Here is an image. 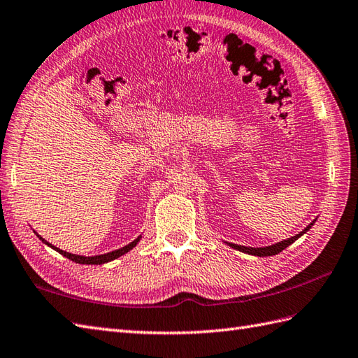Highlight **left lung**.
<instances>
[{
	"mask_svg": "<svg viewBox=\"0 0 358 358\" xmlns=\"http://www.w3.org/2000/svg\"><path fill=\"white\" fill-rule=\"evenodd\" d=\"M314 222H315V220L310 224V226H306L305 230H302L299 235L292 236V238H287V239H284V241H280V243H276V244L268 245V247H257V248H255V247H245V245H238V244H230V243H227V244H229L231 248H236V250H239V252L253 255V256H261V257H264V256H273V255L280 253L282 250H284V248H287L288 245H292L297 238H301L303 234H306V231H308V230L313 227Z\"/></svg>",
	"mask_w": 358,
	"mask_h": 358,
	"instance_id": "obj_1",
	"label": "left lung"
}]
</instances>
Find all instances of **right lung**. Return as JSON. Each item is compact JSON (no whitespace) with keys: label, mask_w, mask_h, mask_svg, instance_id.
Listing matches in <instances>:
<instances>
[{"label":"right lung","mask_w":358,"mask_h":358,"mask_svg":"<svg viewBox=\"0 0 358 358\" xmlns=\"http://www.w3.org/2000/svg\"><path fill=\"white\" fill-rule=\"evenodd\" d=\"M36 235H38V234H36ZM38 238H39L41 241H43L44 244H47L48 247H52L53 250L59 252V253H61L62 256H65V257H69V259L73 261V262H76V264H88V265H101V264H106V262H110V261L117 259V257H120L122 255H124V253H128L129 250H132V248H134V247L137 245V243H138L141 236H138L137 239L132 241V243H129L128 245H124V247H122V248H117V250L110 252V253H105V255H97V256H79V255H73V253L64 252V250H61V248H57V247L52 245L50 243H47V241H45L44 238H41L39 235H38Z\"/></svg>","instance_id":"obj_1"}]
</instances>
